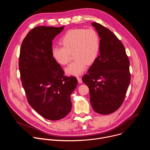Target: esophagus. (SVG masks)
Returning <instances> with one entry per match:
<instances>
[{
    "instance_id": "obj_1",
    "label": "esophagus",
    "mask_w": 150,
    "mask_h": 150,
    "mask_svg": "<svg viewBox=\"0 0 150 150\" xmlns=\"http://www.w3.org/2000/svg\"><path fill=\"white\" fill-rule=\"evenodd\" d=\"M77 79H78V82L80 83H82V79L81 77H79V76H77Z\"/></svg>"
}]
</instances>
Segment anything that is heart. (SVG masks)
<instances>
[{
    "instance_id": "obj_1",
    "label": "heart",
    "mask_w": 150,
    "mask_h": 150,
    "mask_svg": "<svg viewBox=\"0 0 150 150\" xmlns=\"http://www.w3.org/2000/svg\"><path fill=\"white\" fill-rule=\"evenodd\" d=\"M60 42L62 46L53 47L52 55L60 65H67L73 54L75 60L65 70L69 75H81L87 65L95 62L100 52V37L93 29L71 30L63 36Z\"/></svg>"
}]
</instances>
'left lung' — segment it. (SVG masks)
I'll use <instances>...</instances> for the list:
<instances>
[{
	"mask_svg": "<svg viewBox=\"0 0 150 150\" xmlns=\"http://www.w3.org/2000/svg\"><path fill=\"white\" fill-rule=\"evenodd\" d=\"M100 37V54L82 77L90 90L93 110L101 115L116 111L122 104L131 81L129 60L125 47L108 28L92 23Z\"/></svg>",
	"mask_w": 150,
	"mask_h": 150,
	"instance_id": "obj_1",
	"label": "left lung"
}]
</instances>
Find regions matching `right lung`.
Returning <instances> with one entry per match:
<instances>
[{"instance_id":"1","label":"right lung","mask_w":150,"mask_h":150,"mask_svg":"<svg viewBox=\"0 0 150 150\" xmlns=\"http://www.w3.org/2000/svg\"><path fill=\"white\" fill-rule=\"evenodd\" d=\"M64 28L39 26L23 41L19 69L28 103L39 115L50 120L67 116L71 110V95L78 81L67 76L52 55V40Z\"/></svg>"}]
</instances>
